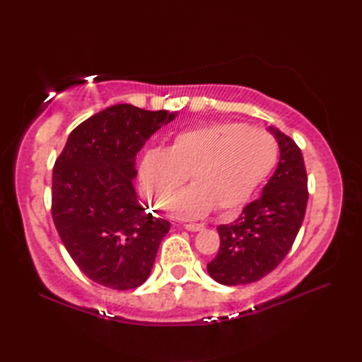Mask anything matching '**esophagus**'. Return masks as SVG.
<instances>
[{
  "mask_svg": "<svg viewBox=\"0 0 362 362\" xmlns=\"http://www.w3.org/2000/svg\"><path fill=\"white\" fill-rule=\"evenodd\" d=\"M185 228L189 230V232H201V230L205 228L204 224H193V222H189V224H185Z\"/></svg>",
  "mask_w": 362,
  "mask_h": 362,
  "instance_id": "esophagus-1",
  "label": "esophagus"
}]
</instances>
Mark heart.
<instances>
[{
	"mask_svg": "<svg viewBox=\"0 0 362 362\" xmlns=\"http://www.w3.org/2000/svg\"><path fill=\"white\" fill-rule=\"evenodd\" d=\"M279 143L264 129L241 122H216L182 130L168 149H151L138 169L144 197L165 206L189 177L193 187L174 199L179 218H201L240 210L271 174Z\"/></svg>",
	"mask_w": 362,
	"mask_h": 362,
	"instance_id": "heart-1",
	"label": "heart"
}]
</instances>
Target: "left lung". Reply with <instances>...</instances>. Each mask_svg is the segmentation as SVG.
Instances as JSON below:
<instances>
[{
    "label": "left lung",
    "mask_w": 362,
    "mask_h": 362,
    "mask_svg": "<svg viewBox=\"0 0 362 362\" xmlns=\"http://www.w3.org/2000/svg\"><path fill=\"white\" fill-rule=\"evenodd\" d=\"M280 146V161L257 201L240 218L218 227L219 252L206 264L213 280L249 284L271 274L296 241L308 204V175L302 151L291 136L269 129Z\"/></svg>",
    "instance_id": "left-lung-1"
}]
</instances>
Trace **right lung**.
Returning a JSON list of instances; mask_svg holds the SVG:
<instances>
[{"mask_svg":"<svg viewBox=\"0 0 362 362\" xmlns=\"http://www.w3.org/2000/svg\"><path fill=\"white\" fill-rule=\"evenodd\" d=\"M174 117L112 105L81 122L54 163V226L81 272L105 288L143 284L171 228L138 204L132 179L138 151Z\"/></svg>","mask_w":362,"mask_h":362,"instance_id":"1","label":"right lung"}]
</instances>
